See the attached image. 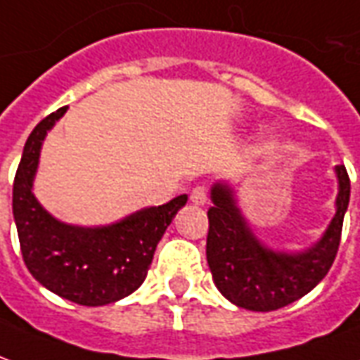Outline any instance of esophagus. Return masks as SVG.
<instances>
[{
    "label": "esophagus",
    "mask_w": 360,
    "mask_h": 360,
    "mask_svg": "<svg viewBox=\"0 0 360 360\" xmlns=\"http://www.w3.org/2000/svg\"><path fill=\"white\" fill-rule=\"evenodd\" d=\"M190 199L193 205H207L209 201V191H207L205 186H195L190 193Z\"/></svg>",
    "instance_id": "34e87169"
}]
</instances>
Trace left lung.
<instances>
[{"instance_id":"1","label":"left lung","mask_w":360,"mask_h":360,"mask_svg":"<svg viewBox=\"0 0 360 360\" xmlns=\"http://www.w3.org/2000/svg\"><path fill=\"white\" fill-rule=\"evenodd\" d=\"M340 191L335 214L324 236L301 253H278L264 248L236 205L228 184H214L212 207L207 211V263L219 291L234 305L269 313L307 295L326 276L342 240L343 217L351 182L343 165L335 167Z\"/></svg>"}]
</instances>
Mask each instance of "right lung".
Masks as SVG:
<instances>
[{
  "label": "right lung",
  "instance_id": "add662e5",
  "mask_svg": "<svg viewBox=\"0 0 360 360\" xmlns=\"http://www.w3.org/2000/svg\"><path fill=\"white\" fill-rule=\"evenodd\" d=\"M67 111L61 107L28 136L13 182V217L26 269L49 291L86 307L115 303L148 276L157 243L188 195L149 207L99 228L70 226L53 219L32 193L41 141Z\"/></svg>",
  "mask_w": 360,
  "mask_h": 360
}]
</instances>
